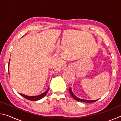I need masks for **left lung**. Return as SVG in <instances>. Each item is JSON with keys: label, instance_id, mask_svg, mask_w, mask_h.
Masks as SVG:
<instances>
[{"label": "left lung", "instance_id": "left-lung-1", "mask_svg": "<svg viewBox=\"0 0 121 121\" xmlns=\"http://www.w3.org/2000/svg\"><path fill=\"white\" fill-rule=\"evenodd\" d=\"M69 93H70V95L72 96L73 98L75 100H77V101H81V102H87V103H91V102H95L96 101H97L98 100H85V99H80V98L77 97L73 93L72 91H71V87L69 88Z\"/></svg>", "mask_w": 121, "mask_h": 121}]
</instances>
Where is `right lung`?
<instances>
[{
	"instance_id": "right-lung-1",
	"label": "right lung",
	"mask_w": 121,
	"mask_h": 121,
	"mask_svg": "<svg viewBox=\"0 0 121 121\" xmlns=\"http://www.w3.org/2000/svg\"><path fill=\"white\" fill-rule=\"evenodd\" d=\"M9 62H10V59L9 61ZM48 89L43 93L41 94V95H36V96H28V95H23V94H22V93H19V94L21 96H22V97H24V98H26V99L31 100V101H37V100H40L41 99H42L43 97H44L46 95V94H47V93H48Z\"/></svg>"
}]
</instances>
